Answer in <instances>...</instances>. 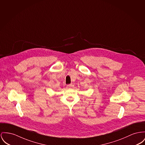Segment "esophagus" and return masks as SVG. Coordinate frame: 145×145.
I'll use <instances>...</instances> for the list:
<instances>
[{
    "instance_id": "obj_1",
    "label": "esophagus",
    "mask_w": 145,
    "mask_h": 145,
    "mask_svg": "<svg viewBox=\"0 0 145 145\" xmlns=\"http://www.w3.org/2000/svg\"><path fill=\"white\" fill-rule=\"evenodd\" d=\"M72 87V84L68 85L67 86V88H71Z\"/></svg>"
}]
</instances>
